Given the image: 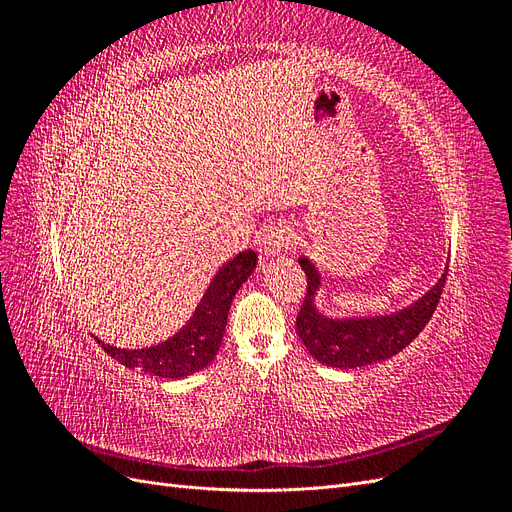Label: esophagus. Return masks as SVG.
Instances as JSON below:
<instances>
[{"label": "esophagus", "mask_w": 512, "mask_h": 512, "mask_svg": "<svg viewBox=\"0 0 512 512\" xmlns=\"http://www.w3.org/2000/svg\"><path fill=\"white\" fill-rule=\"evenodd\" d=\"M292 243H294V230L288 224H271L260 232L258 250L262 256L273 258L280 252L288 250Z\"/></svg>", "instance_id": "obj_1"}]
</instances>
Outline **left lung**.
Here are the masks:
<instances>
[{
    "instance_id": "left-lung-1",
    "label": "left lung",
    "mask_w": 512,
    "mask_h": 512,
    "mask_svg": "<svg viewBox=\"0 0 512 512\" xmlns=\"http://www.w3.org/2000/svg\"><path fill=\"white\" fill-rule=\"evenodd\" d=\"M307 275V294L297 316V333L314 359L335 369H359L382 363L404 350L425 329L433 316L446 282V271L423 297L389 314L374 316H331L318 305L322 273L314 260L299 256Z\"/></svg>"
}]
</instances>
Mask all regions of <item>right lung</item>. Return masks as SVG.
Instances as JSON below:
<instances>
[{"mask_svg": "<svg viewBox=\"0 0 512 512\" xmlns=\"http://www.w3.org/2000/svg\"><path fill=\"white\" fill-rule=\"evenodd\" d=\"M258 256L254 250L239 252L218 269L209 282L203 299L196 305L188 322L175 335L145 348H117L113 344H98L128 369L164 380H181L205 369L220 350L226 331L232 299L256 269Z\"/></svg>", "mask_w": 512, "mask_h": 512, "instance_id": "1", "label": "right lung"}]
</instances>
